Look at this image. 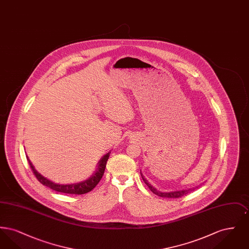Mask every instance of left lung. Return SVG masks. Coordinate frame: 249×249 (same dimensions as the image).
<instances>
[{"label":"left lung","instance_id":"1","mask_svg":"<svg viewBox=\"0 0 249 249\" xmlns=\"http://www.w3.org/2000/svg\"><path fill=\"white\" fill-rule=\"evenodd\" d=\"M140 173H141V172H140ZM141 177H142L143 182H144V183L147 185V187L149 188V190H151L156 195H158V196H160V197H162V198H180V197H182V196H184V195H187L188 193H190V191L194 190V189H193V190H180V191H175V192H166V193H162V192L156 190L154 187H152V186L147 182V180L142 177V174H141Z\"/></svg>","mask_w":249,"mask_h":249}]
</instances>
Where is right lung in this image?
Masks as SVG:
<instances>
[{
	"label": "right lung",
	"instance_id": "1",
	"mask_svg": "<svg viewBox=\"0 0 249 249\" xmlns=\"http://www.w3.org/2000/svg\"><path fill=\"white\" fill-rule=\"evenodd\" d=\"M109 155H110V153H107V155H105L103 157V159L99 161L98 170L96 171L94 175H92L91 178L87 179L86 181H83L81 183L71 184V185H59V184H55V183L49 181L47 178L42 177L39 173H37V171L35 169L34 165L32 164V162H31V160H29L28 157H27V160H28V162L30 164V167L32 168V171L35 174L36 178L44 186L48 187L51 190L60 192V193L80 195V194H85V193H88V192L91 191L98 185V183L100 182V180L102 179L104 174H105V170H106V167H107V160H108V158H109Z\"/></svg>",
	"mask_w": 249,
	"mask_h": 249
}]
</instances>
